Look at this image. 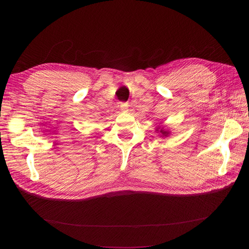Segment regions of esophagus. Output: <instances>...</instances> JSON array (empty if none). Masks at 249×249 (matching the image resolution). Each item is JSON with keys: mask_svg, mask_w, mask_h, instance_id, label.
<instances>
[{"mask_svg": "<svg viewBox=\"0 0 249 249\" xmlns=\"http://www.w3.org/2000/svg\"><path fill=\"white\" fill-rule=\"evenodd\" d=\"M127 104L126 103H123L122 105H120V109H122L123 111H127Z\"/></svg>", "mask_w": 249, "mask_h": 249, "instance_id": "1", "label": "esophagus"}]
</instances>
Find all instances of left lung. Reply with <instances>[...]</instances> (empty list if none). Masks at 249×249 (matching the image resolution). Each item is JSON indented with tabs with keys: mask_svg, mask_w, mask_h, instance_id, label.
Returning <instances> with one entry per match:
<instances>
[{
	"mask_svg": "<svg viewBox=\"0 0 249 249\" xmlns=\"http://www.w3.org/2000/svg\"><path fill=\"white\" fill-rule=\"evenodd\" d=\"M162 133H164V134H166V131H161Z\"/></svg>",
	"mask_w": 249,
	"mask_h": 249,
	"instance_id": "obj_1",
	"label": "left lung"
}]
</instances>
